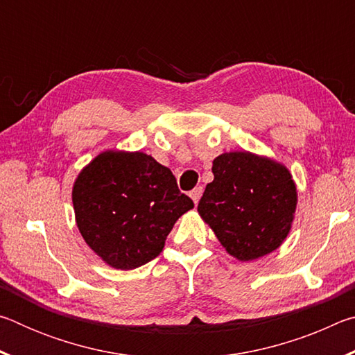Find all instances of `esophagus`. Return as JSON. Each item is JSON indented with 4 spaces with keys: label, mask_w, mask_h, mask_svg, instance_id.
Listing matches in <instances>:
<instances>
[{
    "label": "esophagus",
    "mask_w": 355,
    "mask_h": 355,
    "mask_svg": "<svg viewBox=\"0 0 355 355\" xmlns=\"http://www.w3.org/2000/svg\"><path fill=\"white\" fill-rule=\"evenodd\" d=\"M202 192H203V188H202V186H197V188H194V189L191 191V194H189V196H191V199H192V202L196 203V205H197V203H199V200H200Z\"/></svg>",
    "instance_id": "1"
}]
</instances>
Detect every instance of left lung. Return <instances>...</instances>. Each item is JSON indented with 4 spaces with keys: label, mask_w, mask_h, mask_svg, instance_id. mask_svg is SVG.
Listing matches in <instances>:
<instances>
[{
    "label": "left lung",
    "mask_w": 355,
    "mask_h": 355,
    "mask_svg": "<svg viewBox=\"0 0 355 355\" xmlns=\"http://www.w3.org/2000/svg\"><path fill=\"white\" fill-rule=\"evenodd\" d=\"M197 207L219 243L241 261L271 254L291 230L297 205L290 171L250 152L222 153Z\"/></svg>",
    "instance_id": "left-lung-1"
}]
</instances>
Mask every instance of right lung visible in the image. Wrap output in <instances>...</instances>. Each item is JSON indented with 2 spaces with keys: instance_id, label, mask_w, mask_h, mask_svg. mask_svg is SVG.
Segmentation results:
<instances>
[{
  "instance_id": "1",
  "label": "right lung",
  "mask_w": 355,
  "mask_h": 355,
  "mask_svg": "<svg viewBox=\"0 0 355 355\" xmlns=\"http://www.w3.org/2000/svg\"><path fill=\"white\" fill-rule=\"evenodd\" d=\"M71 200L84 241L123 271L158 257L177 219L194 208L171 169L150 155L117 150L100 153L84 167Z\"/></svg>"
}]
</instances>
